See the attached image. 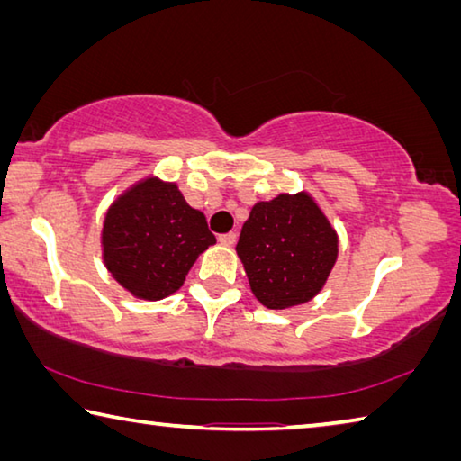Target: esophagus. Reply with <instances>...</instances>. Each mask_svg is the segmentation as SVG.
Listing matches in <instances>:
<instances>
[{
    "label": "esophagus",
    "instance_id": "obj_1",
    "mask_svg": "<svg viewBox=\"0 0 461 461\" xmlns=\"http://www.w3.org/2000/svg\"><path fill=\"white\" fill-rule=\"evenodd\" d=\"M236 240H238L236 233L230 231V233H223V236H220V244H223V246H233V244H236Z\"/></svg>",
    "mask_w": 461,
    "mask_h": 461
}]
</instances>
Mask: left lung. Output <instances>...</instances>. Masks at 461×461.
I'll use <instances>...</instances> for the list:
<instances>
[{"instance_id":"obj_1","label":"left lung","mask_w":461,"mask_h":461,"mask_svg":"<svg viewBox=\"0 0 461 461\" xmlns=\"http://www.w3.org/2000/svg\"><path fill=\"white\" fill-rule=\"evenodd\" d=\"M252 294L270 311L312 300L339 258V233L308 191L258 202L236 246Z\"/></svg>"}]
</instances>
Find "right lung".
Here are the masks:
<instances>
[{
	"label": "right lung",
	"mask_w": 461,
	"mask_h": 461,
	"mask_svg": "<svg viewBox=\"0 0 461 461\" xmlns=\"http://www.w3.org/2000/svg\"><path fill=\"white\" fill-rule=\"evenodd\" d=\"M215 236L177 183L149 177L108 205L100 231L108 274L135 298L163 300L177 292Z\"/></svg>",
	"instance_id": "add662e5"
}]
</instances>
